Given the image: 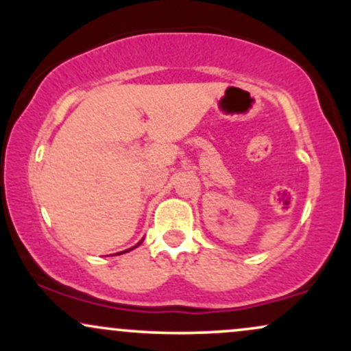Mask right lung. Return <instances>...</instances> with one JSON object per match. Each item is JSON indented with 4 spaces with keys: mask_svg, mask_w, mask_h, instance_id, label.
<instances>
[{
    "mask_svg": "<svg viewBox=\"0 0 351 351\" xmlns=\"http://www.w3.org/2000/svg\"><path fill=\"white\" fill-rule=\"evenodd\" d=\"M136 245H138V244H136Z\"/></svg>",
    "mask_w": 351,
    "mask_h": 351,
    "instance_id": "1",
    "label": "right lung"
}]
</instances>
